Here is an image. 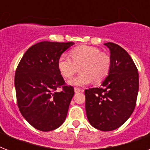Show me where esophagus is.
I'll use <instances>...</instances> for the list:
<instances>
[{
  "instance_id": "34e87169",
  "label": "esophagus",
  "mask_w": 150,
  "mask_h": 150,
  "mask_svg": "<svg viewBox=\"0 0 150 150\" xmlns=\"http://www.w3.org/2000/svg\"><path fill=\"white\" fill-rule=\"evenodd\" d=\"M79 92H83V90H82L81 89H79V88H77V87H75V93H79Z\"/></svg>"
}]
</instances>
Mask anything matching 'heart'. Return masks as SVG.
<instances>
[{
	"label": "heart",
	"instance_id": "1",
	"mask_svg": "<svg viewBox=\"0 0 150 150\" xmlns=\"http://www.w3.org/2000/svg\"><path fill=\"white\" fill-rule=\"evenodd\" d=\"M69 57L62 54L57 61V68L61 75L70 79L80 69L79 75L68 81V84L83 86L91 83H100L106 79L110 69V57L98 48L90 46L75 47Z\"/></svg>",
	"mask_w": 150,
	"mask_h": 150
}]
</instances>
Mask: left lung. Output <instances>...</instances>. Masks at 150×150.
Returning a JSON list of instances; mask_svg holds the SVG:
<instances>
[{
  "instance_id": "left-lung-1",
  "label": "left lung",
  "mask_w": 150,
  "mask_h": 150,
  "mask_svg": "<svg viewBox=\"0 0 150 150\" xmlns=\"http://www.w3.org/2000/svg\"><path fill=\"white\" fill-rule=\"evenodd\" d=\"M110 51L109 74L98 88L85 90L87 118L93 127L109 132L121 127L134 111L139 92V73L125 50L106 43Z\"/></svg>"
}]
</instances>
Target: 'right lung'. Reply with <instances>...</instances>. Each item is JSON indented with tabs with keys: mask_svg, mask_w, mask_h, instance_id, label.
Wrapping results in <instances>:
<instances>
[{
	"mask_svg": "<svg viewBox=\"0 0 150 150\" xmlns=\"http://www.w3.org/2000/svg\"><path fill=\"white\" fill-rule=\"evenodd\" d=\"M73 44L40 42L26 50L18 65L15 75L18 107L37 130H54L65 121L75 91L71 86H65L57 61ZM60 88L62 91H57Z\"/></svg>",
	"mask_w": 150,
	"mask_h": 150,
	"instance_id": "1",
	"label": "right lung"
}]
</instances>
